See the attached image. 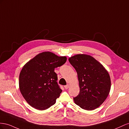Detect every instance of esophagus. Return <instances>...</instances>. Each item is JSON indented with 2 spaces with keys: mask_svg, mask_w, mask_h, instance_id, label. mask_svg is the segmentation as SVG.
Returning a JSON list of instances; mask_svg holds the SVG:
<instances>
[{
  "mask_svg": "<svg viewBox=\"0 0 129 129\" xmlns=\"http://www.w3.org/2000/svg\"><path fill=\"white\" fill-rule=\"evenodd\" d=\"M64 87H65V89H68V88L69 87V85H65V86H64Z\"/></svg>",
  "mask_w": 129,
  "mask_h": 129,
  "instance_id": "obj_1",
  "label": "esophagus"
}]
</instances>
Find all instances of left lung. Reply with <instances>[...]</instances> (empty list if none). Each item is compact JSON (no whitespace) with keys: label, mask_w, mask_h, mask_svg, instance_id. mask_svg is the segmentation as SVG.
<instances>
[{"label":"left lung","mask_w":129,"mask_h":129,"mask_svg":"<svg viewBox=\"0 0 129 129\" xmlns=\"http://www.w3.org/2000/svg\"><path fill=\"white\" fill-rule=\"evenodd\" d=\"M77 73L80 91L73 97L81 108L92 110L102 104L111 88L109 73L100 62L86 54H77L69 59Z\"/></svg>","instance_id":"8db88e82"}]
</instances>
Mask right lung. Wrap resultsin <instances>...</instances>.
<instances>
[{
	"label": "right lung",
	"mask_w": 129,
	"mask_h": 129,
	"mask_svg": "<svg viewBox=\"0 0 129 129\" xmlns=\"http://www.w3.org/2000/svg\"><path fill=\"white\" fill-rule=\"evenodd\" d=\"M67 60L66 57L44 52L24 66L19 75V89L23 97L33 108L44 110L55 104L62 90L58 84L54 69L64 64Z\"/></svg>",
	"instance_id": "obj_1"
}]
</instances>
